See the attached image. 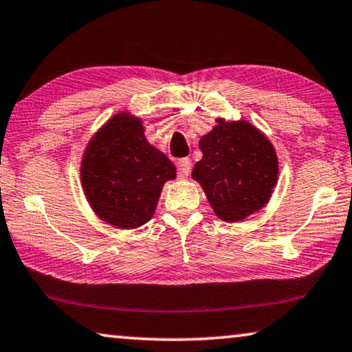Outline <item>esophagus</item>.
I'll list each match as a JSON object with an SVG mask.
<instances>
[{
    "instance_id": "obj_1",
    "label": "esophagus",
    "mask_w": 352,
    "mask_h": 352,
    "mask_svg": "<svg viewBox=\"0 0 352 352\" xmlns=\"http://www.w3.org/2000/svg\"><path fill=\"white\" fill-rule=\"evenodd\" d=\"M177 167H178V177L186 178L191 172V161L188 160V157H183V160H178Z\"/></svg>"
}]
</instances>
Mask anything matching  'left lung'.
<instances>
[{
	"label": "left lung",
	"mask_w": 352,
	"mask_h": 352,
	"mask_svg": "<svg viewBox=\"0 0 352 352\" xmlns=\"http://www.w3.org/2000/svg\"><path fill=\"white\" fill-rule=\"evenodd\" d=\"M202 135V160L191 177L204 190L220 220L234 223L268 204L277 185L279 161L273 143L249 121L217 118Z\"/></svg>",
	"instance_id": "8db88e82"
}]
</instances>
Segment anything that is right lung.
Segmentation results:
<instances>
[{"label":"right lung","mask_w":352,"mask_h":352,"mask_svg":"<svg viewBox=\"0 0 352 352\" xmlns=\"http://www.w3.org/2000/svg\"><path fill=\"white\" fill-rule=\"evenodd\" d=\"M79 174L98 219L120 230H133L150 221L162 186L174 180L177 170L146 140L140 118L121 111L89 140Z\"/></svg>","instance_id":"add662e5"}]
</instances>
